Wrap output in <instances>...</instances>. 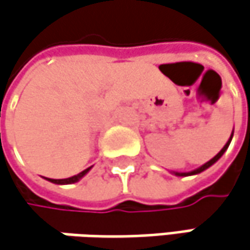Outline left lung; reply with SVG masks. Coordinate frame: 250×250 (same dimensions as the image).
<instances>
[{
	"instance_id": "obj_1",
	"label": "left lung",
	"mask_w": 250,
	"mask_h": 250,
	"mask_svg": "<svg viewBox=\"0 0 250 250\" xmlns=\"http://www.w3.org/2000/svg\"><path fill=\"white\" fill-rule=\"evenodd\" d=\"M232 137H233V131L230 133V137H229V140L227 141V144L224 146V148L218 153V154L215 155L213 158H211L208 163H205L204 166H201V167H198V168H195V169H192V171H187V172H177V171H171L174 175H177V177H188V175H195V174H199V172H202V171H205L207 168H209L211 166H213L222 155H224V153L227 151L228 150V147H229V144H230V141H232Z\"/></svg>"
}]
</instances>
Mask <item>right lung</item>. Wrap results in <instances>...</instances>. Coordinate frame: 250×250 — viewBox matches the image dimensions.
I'll list each match as a JSON object with an SVG mask.
<instances>
[{
    "instance_id": "add662e5",
    "label": "right lung",
    "mask_w": 250,
    "mask_h": 250,
    "mask_svg": "<svg viewBox=\"0 0 250 250\" xmlns=\"http://www.w3.org/2000/svg\"><path fill=\"white\" fill-rule=\"evenodd\" d=\"M92 169V167H89V168L83 169L82 172H79V174H76V175H73V177H69V178H63V180H53V178H46L48 181H51V183L53 184H58V185H66V184H75L78 183L79 180H82L89 171Z\"/></svg>"
}]
</instances>
